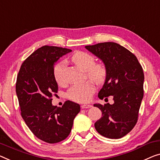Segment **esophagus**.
Segmentation results:
<instances>
[{
  "label": "esophagus",
  "instance_id": "esophagus-1",
  "mask_svg": "<svg viewBox=\"0 0 160 160\" xmlns=\"http://www.w3.org/2000/svg\"><path fill=\"white\" fill-rule=\"evenodd\" d=\"M92 106L91 105H89V104H83L81 106V108H91Z\"/></svg>",
  "mask_w": 160,
  "mask_h": 160
}]
</instances>
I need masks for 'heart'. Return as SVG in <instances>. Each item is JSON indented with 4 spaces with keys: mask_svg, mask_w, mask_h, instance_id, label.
I'll use <instances>...</instances> for the list:
<instances>
[{
    "mask_svg": "<svg viewBox=\"0 0 160 160\" xmlns=\"http://www.w3.org/2000/svg\"><path fill=\"white\" fill-rule=\"evenodd\" d=\"M74 64L82 70L86 71V75L89 79L98 84L103 83L107 78V68L103 63H95V57L85 52H78L71 57ZM65 63L58 62L54 68V77L57 84L63 85L64 70ZM95 91V87L91 81L73 85L69 89L68 96L74 101L85 103L89 101L92 94Z\"/></svg>",
    "mask_w": 160,
    "mask_h": 160,
    "instance_id": "1",
    "label": "heart"
}]
</instances>
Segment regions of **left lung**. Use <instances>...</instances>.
Wrapping results in <instances>:
<instances>
[{"instance_id":"left-lung-1","label":"left lung","mask_w":160,"mask_h":160,"mask_svg":"<svg viewBox=\"0 0 160 160\" xmlns=\"http://www.w3.org/2000/svg\"><path fill=\"white\" fill-rule=\"evenodd\" d=\"M85 48L103 62L108 71L98 98L102 100L112 95L114 101L112 105L94 104L102 111L95 128L105 137L120 139L133 129L138 121L144 96L142 67L134 54L117 43H98Z\"/></svg>"}]
</instances>
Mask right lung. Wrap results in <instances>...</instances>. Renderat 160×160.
I'll return each mask as SVG.
<instances>
[{
  "instance_id": "right-lung-1",
  "label": "right lung",
  "mask_w": 160,
  "mask_h": 160,
  "mask_svg": "<svg viewBox=\"0 0 160 160\" xmlns=\"http://www.w3.org/2000/svg\"><path fill=\"white\" fill-rule=\"evenodd\" d=\"M72 50L43 46L22 63L17 75L16 91L21 114L38 139L49 144L63 141L72 130L79 104L67 101L61 107L52 104L58 91L54 77V62Z\"/></svg>"
}]
</instances>
